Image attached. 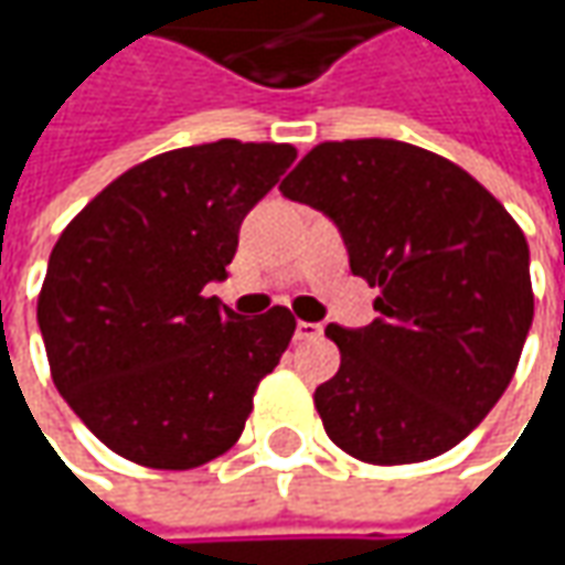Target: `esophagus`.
<instances>
[{
    "mask_svg": "<svg viewBox=\"0 0 565 565\" xmlns=\"http://www.w3.org/2000/svg\"><path fill=\"white\" fill-rule=\"evenodd\" d=\"M320 333H323L320 323H308V320H298L295 323V339H317Z\"/></svg>",
    "mask_w": 565,
    "mask_h": 565,
    "instance_id": "obj_1",
    "label": "esophagus"
}]
</instances>
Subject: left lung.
<instances>
[{
  "label": "left lung",
  "instance_id": "left-lung-1",
  "mask_svg": "<svg viewBox=\"0 0 565 565\" xmlns=\"http://www.w3.org/2000/svg\"><path fill=\"white\" fill-rule=\"evenodd\" d=\"M279 191L323 210L377 320L327 327L337 377L315 405L327 437L371 466L434 459L510 386L534 317L529 242L466 169L390 138L327 141Z\"/></svg>",
  "mask_w": 565,
  "mask_h": 565
}]
</instances>
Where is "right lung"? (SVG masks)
Segmentation results:
<instances>
[{
    "mask_svg": "<svg viewBox=\"0 0 565 565\" xmlns=\"http://www.w3.org/2000/svg\"><path fill=\"white\" fill-rule=\"evenodd\" d=\"M292 143L169 150L121 172L58 235L36 298L55 390L121 459L185 471L242 437L257 383L295 333L289 308L245 320L226 279L248 210Z\"/></svg>",
    "mask_w": 565,
    "mask_h": 565,
    "instance_id": "obj_1",
    "label": "right lung"
}]
</instances>
